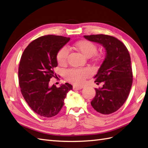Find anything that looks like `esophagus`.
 I'll return each mask as SVG.
<instances>
[{"instance_id": "obj_1", "label": "esophagus", "mask_w": 148, "mask_h": 148, "mask_svg": "<svg viewBox=\"0 0 148 148\" xmlns=\"http://www.w3.org/2000/svg\"><path fill=\"white\" fill-rule=\"evenodd\" d=\"M83 88V86H73V90H79Z\"/></svg>"}]
</instances>
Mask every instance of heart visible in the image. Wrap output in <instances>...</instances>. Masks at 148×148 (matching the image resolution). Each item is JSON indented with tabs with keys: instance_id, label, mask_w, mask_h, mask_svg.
<instances>
[{
	"instance_id": "heart-1",
	"label": "heart",
	"mask_w": 148,
	"mask_h": 148,
	"mask_svg": "<svg viewBox=\"0 0 148 148\" xmlns=\"http://www.w3.org/2000/svg\"><path fill=\"white\" fill-rule=\"evenodd\" d=\"M75 47L81 53L87 57H90L96 53L97 47L89 40H81L75 44ZM69 56V50L66 47H63L57 54V60L60 65L66 64ZM91 74L89 69H71L66 71V78L67 80L75 84H81L85 79Z\"/></svg>"
}]
</instances>
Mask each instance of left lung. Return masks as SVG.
Instances as JSON below:
<instances>
[{"label":"left lung","instance_id":"left-lung-1","mask_svg":"<svg viewBox=\"0 0 148 148\" xmlns=\"http://www.w3.org/2000/svg\"><path fill=\"white\" fill-rule=\"evenodd\" d=\"M86 39L102 45L106 56L97 75L96 95L91 105L96 111L103 115L116 112L127 99L131 89L133 75L130 54L125 45L116 38L106 35H84Z\"/></svg>","mask_w":148,"mask_h":148}]
</instances>
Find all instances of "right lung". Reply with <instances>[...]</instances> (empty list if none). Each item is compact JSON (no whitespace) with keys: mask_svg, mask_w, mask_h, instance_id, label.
Masks as SVG:
<instances>
[{"mask_svg":"<svg viewBox=\"0 0 148 148\" xmlns=\"http://www.w3.org/2000/svg\"><path fill=\"white\" fill-rule=\"evenodd\" d=\"M70 38L49 35L31 42L21 57L18 69L21 91L29 107L38 115L50 118L57 115L64 104L67 92L73 90L69 83L57 88L49 86L55 77L57 54Z\"/></svg>","mask_w":148,"mask_h":148,"instance_id":"right-lung-1","label":"right lung"}]
</instances>
